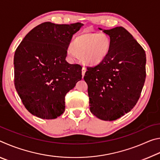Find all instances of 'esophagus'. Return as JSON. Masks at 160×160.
Wrapping results in <instances>:
<instances>
[{"instance_id":"obj_1","label":"esophagus","mask_w":160,"mask_h":160,"mask_svg":"<svg viewBox=\"0 0 160 160\" xmlns=\"http://www.w3.org/2000/svg\"><path fill=\"white\" fill-rule=\"evenodd\" d=\"M85 72H86V68L85 67H82V77L84 76V75H85Z\"/></svg>"}]
</instances>
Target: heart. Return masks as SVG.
Listing matches in <instances>:
<instances>
[{"mask_svg":"<svg viewBox=\"0 0 160 160\" xmlns=\"http://www.w3.org/2000/svg\"><path fill=\"white\" fill-rule=\"evenodd\" d=\"M111 39L105 33H85L76 37L68 48V54L72 58L78 56L89 65H96L109 53Z\"/></svg>","mask_w":160,"mask_h":160,"instance_id":"1","label":"heart"}]
</instances>
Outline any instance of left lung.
Segmentation results:
<instances>
[{
  "label": "left lung",
  "mask_w": 160,
  "mask_h": 160,
  "mask_svg": "<svg viewBox=\"0 0 160 160\" xmlns=\"http://www.w3.org/2000/svg\"><path fill=\"white\" fill-rule=\"evenodd\" d=\"M103 32L110 37L109 51L99 64L87 67L84 80L90 112L102 120L114 121L138 101L145 81L146 54L123 27Z\"/></svg>",
  "instance_id": "1"
}]
</instances>
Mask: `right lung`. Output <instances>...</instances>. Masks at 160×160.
<instances>
[{
    "label": "right lung",
    "instance_id": "add662e5",
    "mask_svg": "<svg viewBox=\"0 0 160 160\" xmlns=\"http://www.w3.org/2000/svg\"><path fill=\"white\" fill-rule=\"evenodd\" d=\"M82 23L46 22L29 32L14 56V83L28 112L54 119L65 111V96L82 79V66L66 61L72 35Z\"/></svg>",
    "mask_w": 160,
    "mask_h": 160
}]
</instances>
